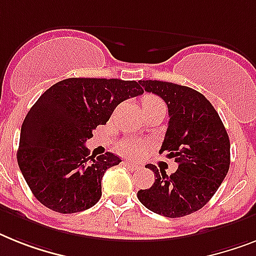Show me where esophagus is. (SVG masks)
I'll use <instances>...</instances> for the list:
<instances>
[{"instance_id": "34e87169", "label": "esophagus", "mask_w": 256, "mask_h": 256, "mask_svg": "<svg viewBox=\"0 0 256 256\" xmlns=\"http://www.w3.org/2000/svg\"><path fill=\"white\" fill-rule=\"evenodd\" d=\"M124 164H126V168H130V170L136 171L140 168V164H137L136 162H132V161H124Z\"/></svg>"}]
</instances>
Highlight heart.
<instances>
[{
	"label": "heart",
	"instance_id": "b5f03b06",
	"mask_svg": "<svg viewBox=\"0 0 256 256\" xmlns=\"http://www.w3.org/2000/svg\"><path fill=\"white\" fill-rule=\"evenodd\" d=\"M162 104H164V102L161 99L153 94L144 95L142 99H141V106H142L144 111ZM144 148H145V144L141 142V141L134 140V138H126V140L120 141L119 145H118V150L120 153L126 154V156H136L144 150Z\"/></svg>",
	"mask_w": 256,
	"mask_h": 256
}]
</instances>
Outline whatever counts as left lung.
Instances as JSON below:
<instances>
[{"mask_svg": "<svg viewBox=\"0 0 256 256\" xmlns=\"http://www.w3.org/2000/svg\"><path fill=\"white\" fill-rule=\"evenodd\" d=\"M145 92L161 96L168 108V126L160 153L175 158L178 170L166 175L154 164L153 186L137 198L152 212L176 218L196 212L216 194L230 166V141L210 102L188 86L140 81Z\"/></svg>", "mask_w": 256, "mask_h": 256, "instance_id": "left-lung-1", "label": "left lung"}]
</instances>
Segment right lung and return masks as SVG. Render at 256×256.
I'll return each mask as SVG.
<instances>
[{
	"instance_id": "1",
	"label": "right lung",
	"mask_w": 256,
	"mask_h": 256,
	"mask_svg": "<svg viewBox=\"0 0 256 256\" xmlns=\"http://www.w3.org/2000/svg\"><path fill=\"white\" fill-rule=\"evenodd\" d=\"M142 92L136 81L68 78L42 94L22 124L16 160L43 206L66 214L98 202L106 170L122 160L110 152L90 156L85 142L116 106Z\"/></svg>"
}]
</instances>
